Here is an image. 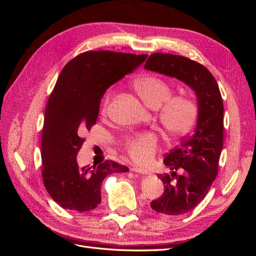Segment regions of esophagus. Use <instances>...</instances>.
<instances>
[{
  "instance_id": "1",
  "label": "esophagus",
  "mask_w": 256,
  "mask_h": 256,
  "mask_svg": "<svg viewBox=\"0 0 256 256\" xmlns=\"http://www.w3.org/2000/svg\"><path fill=\"white\" fill-rule=\"evenodd\" d=\"M132 171H134V172H136V173H140V174H144V175L150 174V172L148 171V170L141 168H138V166H134V168H132Z\"/></svg>"
}]
</instances>
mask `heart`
Returning <instances> with one entry per match:
<instances>
[{"label":"heart","mask_w":256,"mask_h":256,"mask_svg":"<svg viewBox=\"0 0 256 256\" xmlns=\"http://www.w3.org/2000/svg\"><path fill=\"white\" fill-rule=\"evenodd\" d=\"M132 88L146 106L157 109L159 122L168 136H184L194 127L198 115L196 100L186 95L172 96L173 88L164 79L152 74L142 76L134 81ZM111 100V92H106L100 110L102 115L109 112ZM120 145L136 164H147L156 154L159 138L150 131H142L125 136Z\"/></svg>","instance_id":"obj_1"}]
</instances>
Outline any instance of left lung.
I'll list each match as a JSON object with an SVG mask.
<instances>
[{"mask_svg": "<svg viewBox=\"0 0 256 256\" xmlns=\"http://www.w3.org/2000/svg\"><path fill=\"white\" fill-rule=\"evenodd\" d=\"M145 69L182 81L198 97L196 129L166 154L164 162L171 173L158 175L164 192L150 203L159 214L180 216L200 203L218 174L224 131L221 92L210 72L188 58L156 52L146 60Z\"/></svg>", "mask_w": 256, "mask_h": 256, "instance_id": "1", "label": "left lung"}]
</instances>
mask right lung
Listing matches in <instances>:
<instances>
[{"label":"right lung","mask_w":256,"mask_h":256,"mask_svg":"<svg viewBox=\"0 0 256 256\" xmlns=\"http://www.w3.org/2000/svg\"><path fill=\"white\" fill-rule=\"evenodd\" d=\"M146 54L85 51L60 72L44 112L42 136V176L56 202L74 212H88L102 200V182L112 173L128 172L112 160L80 168L76 162L85 138L95 125L100 100L112 84L132 72Z\"/></svg>","instance_id":"obj_1"}]
</instances>
